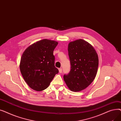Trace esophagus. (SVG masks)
<instances>
[{
    "label": "esophagus",
    "instance_id": "1",
    "mask_svg": "<svg viewBox=\"0 0 121 121\" xmlns=\"http://www.w3.org/2000/svg\"><path fill=\"white\" fill-rule=\"evenodd\" d=\"M58 69H59V72L60 73H62V68H59Z\"/></svg>",
    "mask_w": 121,
    "mask_h": 121
}]
</instances>
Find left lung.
Segmentation results:
<instances>
[{
    "label": "left lung",
    "mask_w": 121,
    "mask_h": 121,
    "mask_svg": "<svg viewBox=\"0 0 121 121\" xmlns=\"http://www.w3.org/2000/svg\"><path fill=\"white\" fill-rule=\"evenodd\" d=\"M68 50L71 71L63 78L70 90L79 92L90 85L96 77L98 55L91 44L82 39L71 42Z\"/></svg>",
    "instance_id": "left-lung-1"
}]
</instances>
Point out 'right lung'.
I'll use <instances>...</instances> for the list:
<instances>
[{
    "mask_svg": "<svg viewBox=\"0 0 121 121\" xmlns=\"http://www.w3.org/2000/svg\"><path fill=\"white\" fill-rule=\"evenodd\" d=\"M57 44V42L43 39L32 44L22 53L20 71L25 81L32 89H46L58 73L53 54Z\"/></svg>",
    "mask_w": 121,
    "mask_h": 121,
    "instance_id": "1",
    "label": "right lung"
}]
</instances>
